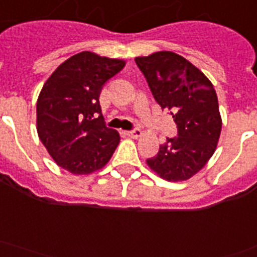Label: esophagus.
<instances>
[{"instance_id": "34e87169", "label": "esophagus", "mask_w": 257, "mask_h": 257, "mask_svg": "<svg viewBox=\"0 0 257 257\" xmlns=\"http://www.w3.org/2000/svg\"><path fill=\"white\" fill-rule=\"evenodd\" d=\"M126 135L131 139H138V138L142 135V131L139 128H135V130H131V131H127Z\"/></svg>"}]
</instances>
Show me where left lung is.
Listing matches in <instances>:
<instances>
[{
    "label": "left lung",
    "mask_w": 257,
    "mask_h": 257,
    "mask_svg": "<svg viewBox=\"0 0 257 257\" xmlns=\"http://www.w3.org/2000/svg\"><path fill=\"white\" fill-rule=\"evenodd\" d=\"M135 61L156 102L177 124V137L167 139L147 165L167 181L189 180L217 150L222 118L215 89L196 65L171 51L135 57Z\"/></svg>",
    "instance_id": "obj_1"
}]
</instances>
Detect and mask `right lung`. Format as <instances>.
<instances>
[{
  "label": "right lung",
  "instance_id": "add662e5",
  "mask_svg": "<svg viewBox=\"0 0 257 257\" xmlns=\"http://www.w3.org/2000/svg\"><path fill=\"white\" fill-rule=\"evenodd\" d=\"M126 61L84 51L61 63L44 82L37 102L38 137L60 168L72 175L102 169L119 144L103 124L99 93Z\"/></svg>",
  "mask_w": 257,
  "mask_h": 257
}]
</instances>
